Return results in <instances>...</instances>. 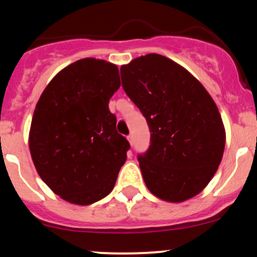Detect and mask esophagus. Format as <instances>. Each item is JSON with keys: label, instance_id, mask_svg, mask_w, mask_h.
I'll return each instance as SVG.
<instances>
[{"label": "esophagus", "instance_id": "34e87169", "mask_svg": "<svg viewBox=\"0 0 257 257\" xmlns=\"http://www.w3.org/2000/svg\"><path fill=\"white\" fill-rule=\"evenodd\" d=\"M128 141H129V144H131V145H133V135L131 134V135H128Z\"/></svg>", "mask_w": 257, "mask_h": 257}]
</instances>
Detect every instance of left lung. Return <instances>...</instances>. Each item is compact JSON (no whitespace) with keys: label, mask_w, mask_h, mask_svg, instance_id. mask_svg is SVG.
<instances>
[{"label":"left lung","mask_w":257,"mask_h":257,"mask_svg":"<svg viewBox=\"0 0 257 257\" xmlns=\"http://www.w3.org/2000/svg\"><path fill=\"white\" fill-rule=\"evenodd\" d=\"M120 76L151 132L149 151L139 156L149 191L170 203L197 196L216 173L226 144L210 94L184 66L156 53L122 65Z\"/></svg>","instance_id":"obj_1"}]
</instances>
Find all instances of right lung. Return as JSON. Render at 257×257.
Here are the masks:
<instances>
[{
    "instance_id": "1",
    "label": "right lung",
    "mask_w": 257,
    "mask_h": 257,
    "mask_svg": "<svg viewBox=\"0 0 257 257\" xmlns=\"http://www.w3.org/2000/svg\"><path fill=\"white\" fill-rule=\"evenodd\" d=\"M120 87L117 65L84 58L59 71L41 94L29 149L38 175L61 199L89 205L113 190L129 143L108 110Z\"/></svg>"
}]
</instances>
